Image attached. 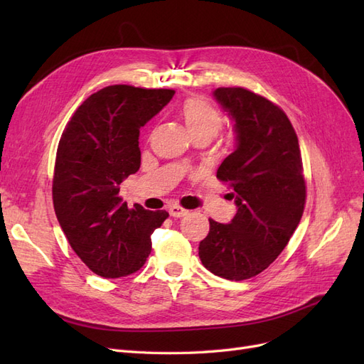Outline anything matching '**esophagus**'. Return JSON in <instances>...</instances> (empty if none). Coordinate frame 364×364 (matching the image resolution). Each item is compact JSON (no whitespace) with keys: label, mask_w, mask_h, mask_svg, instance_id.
<instances>
[{"label":"esophagus","mask_w":364,"mask_h":364,"mask_svg":"<svg viewBox=\"0 0 364 364\" xmlns=\"http://www.w3.org/2000/svg\"><path fill=\"white\" fill-rule=\"evenodd\" d=\"M168 213H170L171 217H183V215L188 214V209H185V208L179 206V205H171L168 208Z\"/></svg>","instance_id":"obj_1"}]
</instances>
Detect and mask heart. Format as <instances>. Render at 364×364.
Returning a JSON list of instances; mask_svg holds the SVG:
<instances>
[{"instance_id":"obj_1","label":"heart","mask_w":364,"mask_h":364,"mask_svg":"<svg viewBox=\"0 0 364 364\" xmlns=\"http://www.w3.org/2000/svg\"><path fill=\"white\" fill-rule=\"evenodd\" d=\"M181 115L193 138L208 136L213 139L222 129L223 119L218 109L202 97L186 98L181 107Z\"/></svg>"}]
</instances>
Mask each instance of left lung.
Masks as SVG:
<instances>
[{
  "label": "left lung",
  "instance_id": "1",
  "mask_svg": "<svg viewBox=\"0 0 364 364\" xmlns=\"http://www.w3.org/2000/svg\"><path fill=\"white\" fill-rule=\"evenodd\" d=\"M214 97L235 123L237 147L217 178L234 190L237 214L228 225L209 220L199 257L217 277L243 281L278 258L301 222L306 196L302 158L279 106L245 87H217Z\"/></svg>",
  "mask_w": 364,
  "mask_h": 364
}]
</instances>
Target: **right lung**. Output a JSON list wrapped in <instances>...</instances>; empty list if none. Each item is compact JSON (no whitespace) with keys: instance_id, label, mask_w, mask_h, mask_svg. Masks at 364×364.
Segmentation results:
<instances>
[{"instance_id":"right-lung-1","label":"right lung","mask_w":364,"mask_h":364,"mask_svg":"<svg viewBox=\"0 0 364 364\" xmlns=\"http://www.w3.org/2000/svg\"><path fill=\"white\" fill-rule=\"evenodd\" d=\"M174 95L173 90L112 85L79 106L59 141L53 203L68 243L103 278L139 270L153 230L168 217L119 197V183L141 165L139 129Z\"/></svg>"}]
</instances>
